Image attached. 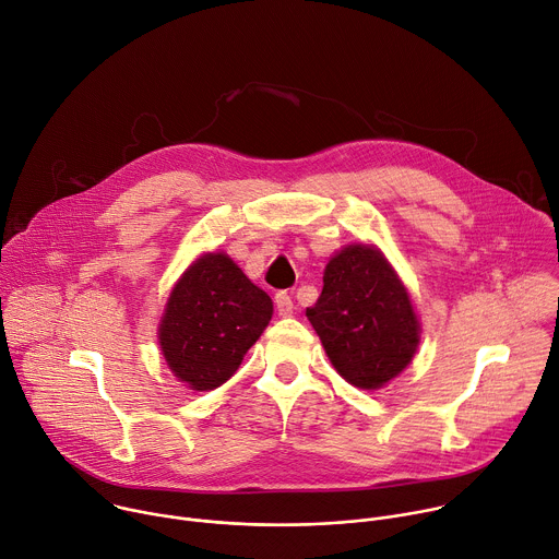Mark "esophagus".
Here are the masks:
<instances>
[{
	"label": "esophagus",
	"instance_id": "34e87169",
	"mask_svg": "<svg viewBox=\"0 0 559 559\" xmlns=\"http://www.w3.org/2000/svg\"><path fill=\"white\" fill-rule=\"evenodd\" d=\"M274 302H276L278 316H289L294 311V300H292V296L287 292H278L274 296Z\"/></svg>",
	"mask_w": 559,
	"mask_h": 559
}]
</instances>
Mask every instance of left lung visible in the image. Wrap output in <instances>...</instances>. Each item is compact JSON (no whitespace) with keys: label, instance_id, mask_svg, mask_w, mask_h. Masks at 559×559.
<instances>
[{"label":"left lung","instance_id":"left-lung-1","mask_svg":"<svg viewBox=\"0 0 559 559\" xmlns=\"http://www.w3.org/2000/svg\"><path fill=\"white\" fill-rule=\"evenodd\" d=\"M307 318L336 371L360 389L395 378L420 343L405 285L367 246H349L328 263L323 292Z\"/></svg>","mask_w":559,"mask_h":559}]
</instances>
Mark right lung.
<instances>
[{
	"instance_id": "1",
	"label": "right lung",
	"mask_w": 559,
	"mask_h": 559,
	"mask_svg": "<svg viewBox=\"0 0 559 559\" xmlns=\"http://www.w3.org/2000/svg\"><path fill=\"white\" fill-rule=\"evenodd\" d=\"M272 298L225 254L201 257L173 289L158 343L194 391L223 384L272 318Z\"/></svg>"
}]
</instances>
